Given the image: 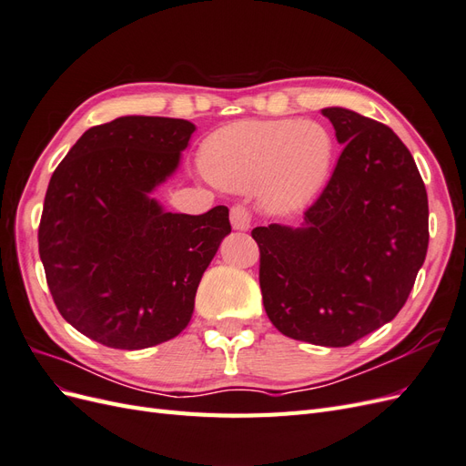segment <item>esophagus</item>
Returning <instances> with one entry per match:
<instances>
[{"label":"esophagus","instance_id":"esophagus-1","mask_svg":"<svg viewBox=\"0 0 466 466\" xmlns=\"http://www.w3.org/2000/svg\"><path fill=\"white\" fill-rule=\"evenodd\" d=\"M229 219H231L233 229H237V231H247L250 228V211L243 204H237L231 208Z\"/></svg>","mask_w":466,"mask_h":466}]
</instances>
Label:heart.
Listing matches in <instances>:
<instances>
[{"label": "heart", "instance_id": "1", "mask_svg": "<svg viewBox=\"0 0 466 466\" xmlns=\"http://www.w3.org/2000/svg\"><path fill=\"white\" fill-rule=\"evenodd\" d=\"M332 153V137L319 122L241 120L206 139L202 167L218 187H258L266 208L291 211L315 198L330 171Z\"/></svg>", "mask_w": 466, "mask_h": 466}]
</instances>
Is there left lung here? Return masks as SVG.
<instances>
[{
	"label": "left lung",
	"mask_w": 466,
	"mask_h": 466,
	"mask_svg": "<svg viewBox=\"0 0 466 466\" xmlns=\"http://www.w3.org/2000/svg\"><path fill=\"white\" fill-rule=\"evenodd\" d=\"M344 144L299 229H252L268 319L293 340L342 348L399 315L428 252V194L389 126L322 108Z\"/></svg>",
	"instance_id": "1"
}]
</instances>
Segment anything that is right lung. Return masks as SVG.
<instances>
[{"instance_id":"obj_1","label":"right lung","mask_w":466,"mask_h":466,"mask_svg":"<svg viewBox=\"0 0 466 466\" xmlns=\"http://www.w3.org/2000/svg\"><path fill=\"white\" fill-rule=\"evenodd\" d=\"M194 130L163 116L93 126L50 178L40 260L60 315L98 344L144 350L178 336L231 233L225 206L171 214L149 196L175 173Z\"/></svg>"}]
</instances>
